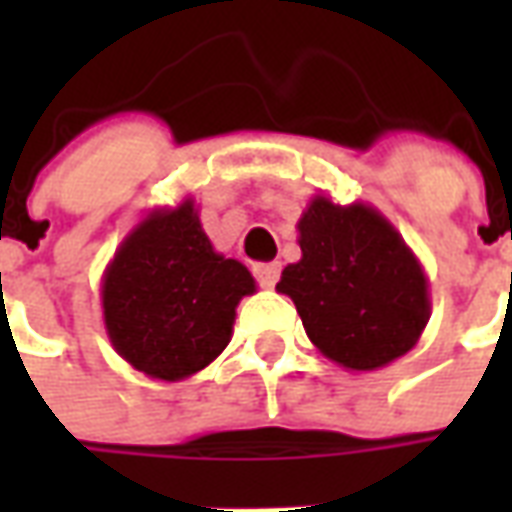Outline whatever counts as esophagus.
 Returning a JSON list of instances; mask_svg holds the SVG:
<instances>
[{"mask_svg": "<svg viewBox=\"0 0 512 512\" xmlns=\"http://www.w3.org/2000/svg\"><path fill=\"white\" fill-rule=\"evenodd\" d=\"M279 271H282L279 263H260V266H255V277L263 288H274L279 279Z\"/></svg>", "mask_w": 512, "mask_h": 512, "instance_id": "esophagus-1", "label": "esophagus"}]
</instances>
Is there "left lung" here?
Returning <instances> with one entry per match:
<instances>
[{
	"label": "left lung",
	"instance_id": "obj_1",
	"mask_svg": "<svg viewBox=\"0 0 512 512\" xmlns=\"http://www.w3.org/2000/svg\"><path fill=\"white\" fill-rule=\"evenodd\" d=\"M299 246L277 290L326 359L367 373L417 345L430 318L428 277L384 213L318 194L301 213Z\"/></svg>",
	"mask_w": 512,
	"mask_h": 512
}]
</instances>
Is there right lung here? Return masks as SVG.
<instances>
[{
	"label": "right lung",
	"mask_w": 512,
	"mask_h": 512,
	"mask_svg": "<svg viewBox=\"0 0 512 512\" xmlns=\"http://www.w3.org/2000/svg\"><path fill=\"white\" fill-rule=\"evenodd\" d=\"M257 290L244 263L219 255L194 200L153 208L117 246L101 279L109 343L158 381H183L222 354L235 307Z\"/></svg>",
	"instance_id": "right-lung-1"
}]
</instances>
